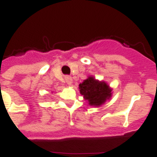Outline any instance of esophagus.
<instances>
[{"label": "esophagus", "mask_w": 157, "mask_h": 157, "mask_svg": "<svg viewBox=\"0 0 157 157\" xmlns=\"http://www.w3.org/2000/svg\"><path fill=\"white\" fill-rule=\"evenodd\" d=\"M65 81H66V82L68 84V85H71L72 82V78L70 77V76H66L65 77Z\"/></svg>", "instance_id": "1"}]
</instances>
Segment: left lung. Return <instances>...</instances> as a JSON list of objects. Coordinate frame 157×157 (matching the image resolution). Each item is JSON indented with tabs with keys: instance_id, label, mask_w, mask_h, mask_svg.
<instances>
[{
	"instance_id": "8db88e82",
	"label": "left lung",
	"mask_w": 157,
	"mask_h": 157,
	"mask_svg": "<svg viewBox=\"0 0 157 157\" xmlns=\"http://www.w3.org/2000/svg\"><path fill=\"white\" fill-rule=\"evenodd\" d=\"M80 93L89 101V105L100 106L112 95V90L105 82H99L89 77L79 85Z\"/></svg>"
}]
</instances>
